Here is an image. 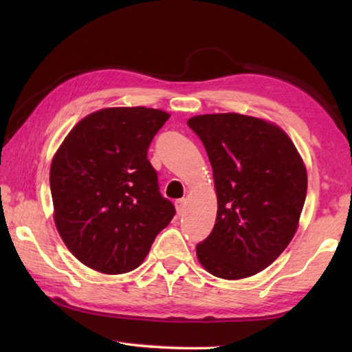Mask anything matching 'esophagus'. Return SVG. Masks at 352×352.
Instances as JSON below:
<instances>
[{
    "instance_id": "obj_1",
    "label": "esophagus",
    "mask_w": 352,
    "mask_h": 352,
    "mask_svg": "<svg viewBox=\"0 0 352 352\" xmlns=\"http://www.w3.org/2000/svg\"><path fill=\"white\" fill-rule=\"evenodd\" d=\"M184 205H186V201H184L183 199H178V200L175 201V208H177L178 216H183V212H184Z\"/></svg>"
}]
</instances>
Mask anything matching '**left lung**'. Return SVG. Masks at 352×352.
Wrapping results in <instances>:
<instances>
[{"label": "left lung", "instance_id": "obj_1", "mask_svg": "<svg viewBox=\"0 0 352 352\" xmlns=\"http://www.w3.org/2000/svg\"><path fill=\"white\" fill-rule=\"evenodd\" d=\"M204 142L217 194L211 234L197 245L214 276L242 279L264 270L294 237L307 192L305 163L275 124L237 113L188 121Z\"/></svg>", "mask_w": 352, "mask_h": 352}]
</instances>
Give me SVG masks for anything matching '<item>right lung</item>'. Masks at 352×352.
<instances>
[{"label": "right lung", "instance_id": "right-lung-1", "mask_svg": "<svg viewBox=\"0 0 352 352\" xmlns=\"http://www.w3.org/2000/svg\"><path fill=\"white\" fill-rule=\"evenodd\" d=\"M169 115L146 107L94 111L71 130L52 158L54 220L82 264L107 275L144 261L175 216L160 192L148 146Z\"/></svg>", "mask_w": 352, "mask_h": 352}]
</instances>
